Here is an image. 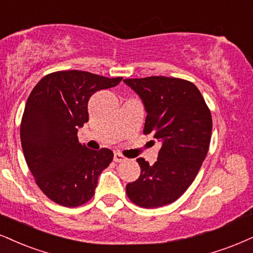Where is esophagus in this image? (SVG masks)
Segmentation results:
<instances>
[{"label":"esophagus","mask_w":253,"mask_h":253,"mask_svg":"<svg viewBox=\"0 0 253 253\" xmlns=\"http://www.w3.org/2000/svg\"><path fill=\"white\" fill-rule=\"evenodd\" d=\"M114 161L117 162V163H120V162L126 161V156L122 155L121 152H115V154H114Z\"/></svg>","instance_id":"1"}]
</instances>
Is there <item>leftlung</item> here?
Returning a JSON list of instances; mask_svg holds the SVG:
<instances>
[{"mask_svg": "<svg viewBox=\"0 0 253 253\" xmlns=\"http://www.w3.org/2000/svg\"><path fill=\"white\" fill-rule=\"evenodd\" d=\"M146 110L143 133L162 142L154 165L137 158L141 174L126 185L133 204L155 209L173 203L191 185L210 146L212 117L195 84L176 77L126 79Z\"/></svg>", "mask_w": 253, "mask_h": 253, "instance_id": "8db88e82", "label": "left lung"}]
</instances>
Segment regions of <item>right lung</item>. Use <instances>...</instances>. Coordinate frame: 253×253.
<instances>
[{"label": "right lung", "mask_w": 253, "mask_h": 253, "mask_svg": "<svg viewBox=\"0 0 253 253\" xmlns=\"http://www.w3.org/2000/svg\"><path fill=\"white\" fill-rule=\"evenodd\" d=\"M122 79L55 71L30 92L21 121L22 149L36 184L52 202L75 208L95 195L98 176L111 163L114 152L90 150L79 142L77 131L89 121L92 93L116 86Z\"/></svg>", "instance_id": "right-lung-1"}]
</instances>
